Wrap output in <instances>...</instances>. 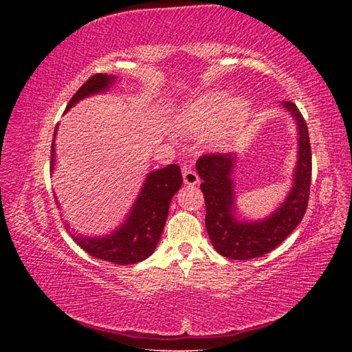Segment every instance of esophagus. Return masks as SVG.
<instances>
[{
	"label": "esophagus",
	"mask_w": 352,
	"mask_h": 352,
	"mask_svg": "<svg viewBox=\"0 0 352 352\" xmlns=\"http://www.w3.org/2000/svg\"><path fill=\"white\" fill-rule=\"evenodd\" d=\"M183 180H184V184L195 186L199 183V177L197 174V170H193L190 168H184L183 169Z\"/></svg>",
	"instance_id": "1"
}]
</instances>
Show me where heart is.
<instances>
[{
	"label": "heart",
	"mask_w": 352,
	"mask_h": 352,
	"mask_svg": "<svg viewBox=\"0 0 352 352\" xmlns=\"http://www.w3.org/2000/svg\"><path fill=\"white\" fill-rule=\"evenodd\" d=\"M250 104L243 98L228 101V95L221 91H208L183 102L174 115L175 129L186 134L208 130V139L223 140L234 133L248 115Z\"/></svg>",
	"instance_id": "1"
}]
</instances>
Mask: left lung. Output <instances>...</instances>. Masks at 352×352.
<instances>
[{
  "instance_id": "1",
  "label": "left lung",
  "mask_w": 352,
  "mask_h": 352,
  "mask_svg": "<svg viewBox=\"0 0 352 352\" xmlns=\"http://www.w3.org/2000/svg\"><path fill=\"white\" fill-rule=\"evenodd\" d=\"M298 124L300 157L295 170V183L284 204L267 219L239 222L234 219L233 172L234 155L210 153L197 160L201 190L206 201V228L208 237L221 256L233 260H250L276 248L304 218L309 206L311 182V148L307 124L295 102L283 101Z\"/></svg>"
}]
</instances>
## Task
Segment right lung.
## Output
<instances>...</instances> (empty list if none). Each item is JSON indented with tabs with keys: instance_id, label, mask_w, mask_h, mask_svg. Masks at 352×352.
<instances>
[{
	"instance_id": "1",
	"label": "right lung",
	"mask_w": 352,
	"mask_h": 352,
	"mask_svg": "<svg viewBox=\"0 0 352 352\" xmlns=\"http://www.w3.org/2000/svg\"><path fill=\"white\" fill-rule=\"evenodd\" d=\"M113 80L115 77L106 76V74H95L91 78H87L86 83L74 94L66 110L89 95L106 91L113 83ZM56 131L57 126L54 130V138ZM54 140H52L51 170L54 168ZM182 184L183 177L178 164H169L166 168L154 170L148 174L139 198L121 228L106 237H83L72 234V239L95 258L122 266L139 263L154 252L160 241L164 223H166L170 199L182 188ZM56 204L58 207L57 199Z\"/></svg>"
}]
</instances>
